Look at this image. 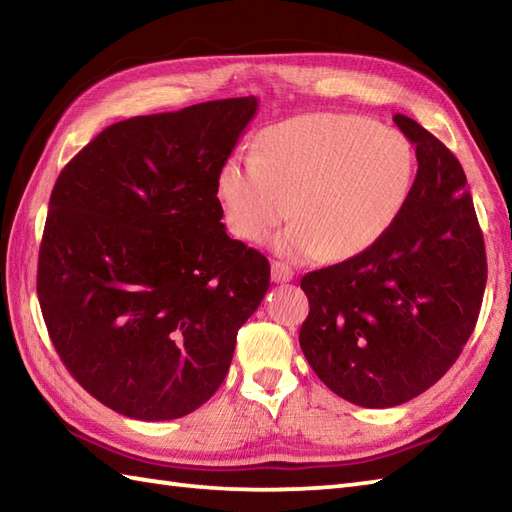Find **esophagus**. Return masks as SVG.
<instances>
[{
  "label": "esophagus",
  "instance_id": "34e87169",
  "mask_svg": "<svg viewBox=\"0 0 512 512\" xmlns=\"http://www.w3.org/2000/svg\"><path fill=\"white\" fill-rule=\"evenodd\" d=\"M270 277L274 283H290L294 279V270L287 264H283V261H272Z\"/></svg>",
  "mask_w": 512,
  "mask_h": 512
}]
</instances>
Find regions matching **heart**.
<instances>
[{
    "instance_id": "heart-1",
    "label": "heart",
    "mask_w": 512,
    "mask_h": 512,
    "mask_svg": "<svg viewBox=\"0 0 512 512\" xmlns=\"http://www.w3.org/2000/svg\"><path fill=\"white\" fill-rule=\"evenodd\" d=\"M415 155L398 131L344 114H307L261 131L257 157L231 155L216 177L227 229L244 242L274 240L287 259H350L374 246L400 216Z\"/></svg>"
}]
</instances>
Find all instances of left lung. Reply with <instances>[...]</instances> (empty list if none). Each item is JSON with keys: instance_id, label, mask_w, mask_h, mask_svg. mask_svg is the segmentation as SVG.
<instances>
[{"instance_id": "obj_1", "label": "left lung", "mask_w": 512, "mask_h": 512, "mask_svg": "<svg viewBox=\"0 0 512 512\" xmlns=\"http://www.w3.org/2000/svg\"><path fill=\"white\" fill-rule=\"evenodd\" d=\"M417 175L400 216L368 251L305 274L300 348L320 381L365 409L435 385L461 355L482 305L487 253L461 162L404 114Z\"/></svg>"}]
</instances>
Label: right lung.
Masks as SVG:
<instances>
[{
  "label": "right lung",
  "mask_w": 512,
  "mask_h": 512,
  "mask_svg": "<svg viewBox=\"0 0 512 512\" xmlns=\"http://www.w3.org/2000/svg\"><path fill=\"white\" fill-rule=\"evenodd\" d=\"M257 106L114 123L51 192L36 277L47 331L75 381L125 417L166 422L212 398L268 292V259L229 238L216 196Z\"/></svg>",
  "instance_id": "right-lung-1"
}]
</instances>
